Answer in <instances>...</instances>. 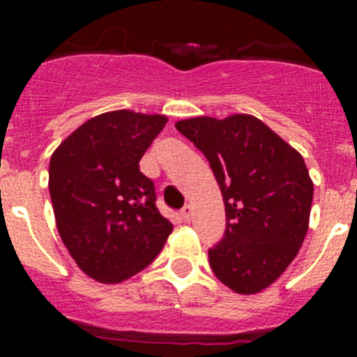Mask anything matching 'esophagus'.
I'll return each instance as SVG.
<instances>
[{
    "label": "esophagus",
    "mask_w": 357,
    "mask_h": 357,
    "mask_svg": "<svg viewBox=\"0 0 357 357\" xmlns=\"http://www.w3.org/2000/svg\"><path fill=\"white\" fill-rule=\"evenodd\" d=\"M181 216L185 223L191 222V218H193V209H191V206H185L184 209L181 211Z\"/></svg>",
    "instance_id": "esophagus-1"
}]
</instances>
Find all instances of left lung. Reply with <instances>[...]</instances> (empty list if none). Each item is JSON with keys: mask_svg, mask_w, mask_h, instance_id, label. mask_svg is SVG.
I'll use <instances>...</instances> for the list:
<instances>
[{"mask_svg": "<svg viewBox=\"0 0 357 357\" xmlns=\"http://www.w3.org/2000/svg\"><path fill=\"white\" fill-rule=\"evenodd\" d=\"M209 160L227 230L209 250L214 275L239 295L273 284L301 250L313 204L304 157L250 114L175 123Z\"/></svg>", "mask_w": 357, "mask_h": 357, "instance_id": "1", "label": "left lung"}]
</instances>
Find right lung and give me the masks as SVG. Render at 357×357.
<instances>
[{
  "mask_svg": "<svg viewBox=\"0 0 357 357\" xmlns=\"http://www.w3.org/2000/svg\"><path fill=\"white\" fill-rule=\"evenodd\" d=\"M168 118L110 110L68 135L50 160V197L62 243L85 275L118 284L144 270L173 225L155 207L139 160Z\"/></svg>",
  "mask_w": 357,
  "mask_h": 357,
  "instance_id": "add662e5",
  "label": "right lung"
}]
</instances>
